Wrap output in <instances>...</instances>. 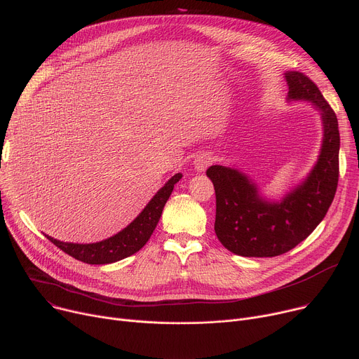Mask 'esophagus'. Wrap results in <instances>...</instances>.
I'll return each mask as SVG.
<instances>
[{"label":"esophagus","instance_id":"1","mask_svg":"<svg viewBox=\"0 0 359 359\" xmlns=\"http://www.w3.org/2000/svg\"><path fill=\"white\" fill-rule=\"evenodd\" d=\"M211 162H212V156L210 154H200L194 159V168L198 172H203L210 167Z\"/></svg>","mask_w":359,"mask_h":359}]
</instances>
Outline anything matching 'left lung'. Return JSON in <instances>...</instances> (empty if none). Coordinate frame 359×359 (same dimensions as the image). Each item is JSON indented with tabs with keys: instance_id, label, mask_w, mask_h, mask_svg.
Listing matches in <instances>:
<instances>
[{
	"instance_id": "1",
	"label": "left lung",
	"mask_w": 359,
	"mask_h": 359,
	"mask_svg": "<svg viewBox=\"0 0 359 359\" xmlns=\"http://www.w3.org/2000/svg\"><path fill=\"white\" fill-rule=\"evenodd\" d=\"M285 77L289 99L311 100L322 112V151L306 181L280 203H270L237 170L222 165L207 170L215 189V234L227 250L244 257H274L292 250L322 222L338 188L339 129L334 109L306 74L289 72Z\"/></svg>"
}]
</instances>
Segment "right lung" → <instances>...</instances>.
<instances>
[{
	"label": "right lung",
	"instance_id": "obj_1",
	"mask_svg": "<svg viewBox=\"0 0 359 359\" xmlns=\"http://www.w3.org/2000/svg\"><path fill=\"white\" fill-rule=\"evenodd\" d=\"M181 174H175L156 192L144 211L125 230L114 237L93 244L63 243L50 236H47V238L66 255L88 264H109L129 257L140 252L152 236L161 218L163 205L168 201L174 185L181 180Z\"/></svg>",
	"mask_w": 359,
	"mask_h": 359
}]
</instances>
